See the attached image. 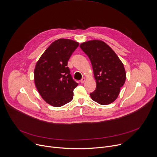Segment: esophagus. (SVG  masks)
<instances>
[{"mask_svg":"<svg viewBox=\"0 0 157 157\" xmlns=\"http://www.w3.org/2000/svg\"><path fill=\"white\" fill-rule=\"evenodd\" d=\"M85 81H86V78H83L81 80V81H80V82H81V83H82H82H84Z\"/></svg>","mask_w":157,"mask_h":157,"instance_id":"1","label":"esophagus"}]
</instances>
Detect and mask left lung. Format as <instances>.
Wrapping results in <instances>:
<instances>
[{
	"label": "left lung",
	"instance_id": "8db88e82",
	"mask_svg": "<svg viewBox=\"0 0 157 157\" xmlns=\"http://www.w3.org/2000/svg\"><path fill=\"white\" fill-rule=\"evenodd\" d=\"M81 48L89 58L96 80V89L91 98L100 105H109L118 97L126 74L123 63L112 48L99 40L81 44Z\"/></svg>",
	"mask_w": 157,
	"mask_h": 157
}]
</instances>
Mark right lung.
Wrapping results in <instances>:
<instances>
[{
    "instance_id": "1",
    "label": "right lung",
    "mask_w": 157,
    "mask_h": 157,
    "mask_svg": "<svg viewBox=\"0 0 157 157\" xmlns=\"http://www.w3.org/2000/svg\"><path fill=\"white\" fill-rule=\"evenodd\" d=\"M79 43L67 39L52 42L45 50L34 69V83L42 98L49 105L62 107L71 101L78 84L73 80L68 62Z\"/></svg>"
}]
</instances>
